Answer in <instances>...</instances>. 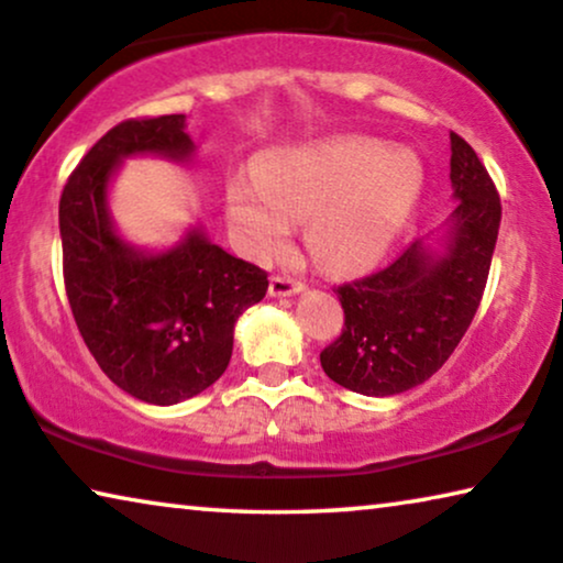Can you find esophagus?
Instances as JSON below:
<instances>
[{"label": "esophagus", "mask_w": 563, "mask_h": 563, "mask_svg": "<svg viewBox=\"0 0 563 563\" xmlns=\"http://www.w3.org/2000/svg\"><path fill=\"white\" fill-rule=\"evenodd\" d=\"M303 288L306 285L296 278H290V275H273L271 278V296L275 298L292 296V292H300Z\"/></svg>", "instance_id": "obj_1"}]
</instances>
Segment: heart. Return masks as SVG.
I'll return each mask as SVG.
<instances>
[{
    "instance_id": "b5f03b06",
    "label": "heart",
    "mask_w": 563,
    "mask_h": 563,
    "mask_svg": "<svg viewBox=\"0 0 563 563\" xmlns=\"http://www.w3.org/2000/svg\"><path fill=\"white\" fill-rule=\"evenodd\" d=\"M421 191V165L383 142L346 137L285 150L257 176L229 184V219L255 257L288 244L292 221L311 219V244L331 267L383 255Z\"/></svg>"
}]
</instances>
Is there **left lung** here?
Here are the masks:
<instances>
[{"instance_id": "8db88e82", "label": "left lung", "mask_w": 563, "mask_h": 563, "mask_svg": "<svg viewBox=\"0 0 563 563\" xmlns=\"http://www.w3.org/2000/svg\"><path fill=\"white\" fill-rule=\"evenodd\" d=\"M449 178L459 203L441 257L410 242L379 271L336 285L344 327L321 352V367L346 390L385 398L426 383L477 313L503 203L477 153L456 132Z\"/></svg>"}]
</instances>
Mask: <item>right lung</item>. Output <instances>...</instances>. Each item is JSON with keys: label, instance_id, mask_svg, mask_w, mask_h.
<instances>
[{"label": "right lung", "instance_id": "1", "mask_svg": "<svg viewBox=\"0 0 563 563\" xmlns=\"http://www.w3.org/2000/svg\"><path fill=\"white\" fill-rule=\"evenodd\" d=\"M184 114L132 117L112 126L60 194L63 283L86 346L132 398L173 406L203 393L232 360L234 323L265 298L267 273L191 232L163 255L134 252L112 232L107 184L120 157L184 161Z\"/></svg>", "mask_w": 563, "mask_h": 563}]
</instances>
